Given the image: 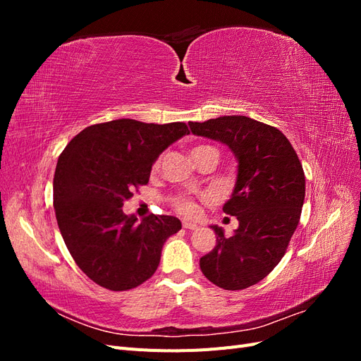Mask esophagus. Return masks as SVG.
I'll list each match as a JSON object with an SVG mask.
<instances>
[{
    "instance_id": "esophagus-1",
    "label": "esophagus",
    "mask_w": 361,
    "mask_h": 361,
    "mask_svg": "<svg viewBox=\"0 0 361 361\" xmlns=\"http://www.w3.org/2000/svg\"><path fill=\"white\" fill-rule=\"evenodd\" d=\"M182 224H183V227H185V228H188V231H195V228L199 227L197 224H195V223H191V221H183Z\"/></svg>"
}]
</instances>
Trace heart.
Segmentation results:
<instances>
[{
	"mask_svg": "<svg viewBox=\"0 0 361 361\" xmlns=\"http://www.w3.org/2000/svg\"><path fill=\"white\" fill-rule=\"evenodd\" d=\"M207 147H211V146H197L195 149H192V154H197L199 150H203V149H207ZM159 167H161V157H158L154 161L152 170L158 171ZM204 199H207V197H204ZM173 207H174V211L179 212L180 215L190 216V218H192V216L199 214V204L192 197H190V195H178V197L173 200Z\"/></svg>",
	"mask_w": 361,
	"mask_h": 361,
	"instance_id": "heart-1",
	"label": "heart"
}]
</instances>
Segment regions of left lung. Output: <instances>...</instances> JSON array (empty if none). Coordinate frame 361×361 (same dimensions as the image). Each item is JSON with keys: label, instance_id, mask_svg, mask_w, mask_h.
<instances>
[{"label": "left lung", "instance_id": "left-lung-1", "mask_svg": "<svg viewBox=\"0 0 361 361\" xmlns=\"http://www.w3.org/2000/svg\"><path fill=\"white\" fill-rule=\"evenodd\" d=\"M188 125L194 135L227 145L239 162L232 199L223 206L239 227L226 238L221 227L212 226L216 245L200 259V269L218 288H250L279 265L300 223L302 166L281 130L250 117L223 116Z\"/></svg>", "mask_w": 361, "mask_h": 361}]
</instances>
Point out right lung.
<instances>
[{"label":"right lung","instance_id":"right-lung-1","mask_svg":"<svg viewBox=\"0 0 361 361\" xmlns=\"http://www.w3.org/2000/svg\"><path fill=\"white\" fill-rule=\"evenodd\" d=\"M190 134L187 123L117 118L92 125L64 147L54 174L59 228L75 264L110 290H129L155 274L169 236L180 231L171 215H125L122 206L149 182L152 164Z\"/></svg>","mask_w":361,"mask_h":361}]
</instances>
